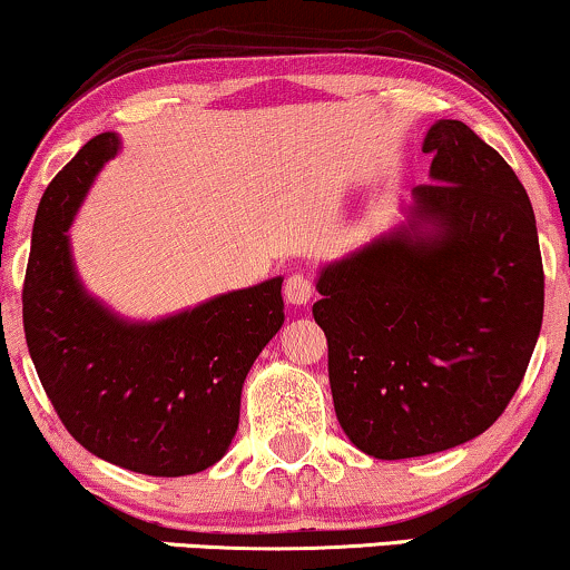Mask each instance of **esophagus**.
<instances>
[{
    "label": "esophagus",
    "mask_w": 570,
    "mask_h": 570,
    "mask_svg": "<svg viewBox=\"0 0 570 570\" xmlns=\"http://www.w3.org/2000/svg\"><path fill=\"white\" fill-rule=\"evenodd\" d=\"M284 297L289 305H307L309 297H313V281L302 276V273H292L284 281Z\"/></svg>",
    "instance_id": "34e87169"
}]
</instances>
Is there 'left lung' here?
I'll return each instance as SVG.
<instances>
[{"label": "left lung", "mask_w": 570, "mask_h": 570, "mask_svg": "<svg viewBox=\"0 0 570 570\" xmlns=\"http://www.w3.org/2000/svg\"><path fill=\"white\" fill-rule=\"evenodd\" d=\"M405 220L323 265L315 323L334 410L379 460L434 455L492 426L529 368L544 271L529 194L497 149L436 120Z\"/></svg>", "instance_id": "1"}]
</instances>
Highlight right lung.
I'll return each instance as SVG.
<instances>
[{
  "instance_id": "obj_1",
  "label": "right lung",
  "mask_w": 570,
  "mask_h": 570,
  "mask_svg": "<svg viewBox=\"0 0 570 570\" xmlns=\"http://www.w3.org/2000/svg\"><path fill=\"white\" fill-rule=\"evenodd\" d=\"M118 153V134L94 136L39 202L26 342L57 415L91 455L147 476H189L218 463L239 429L244 379L284 326V278L157 321L124 318L86 292L68 228Z\"/></svg>"
}]
</instances>
